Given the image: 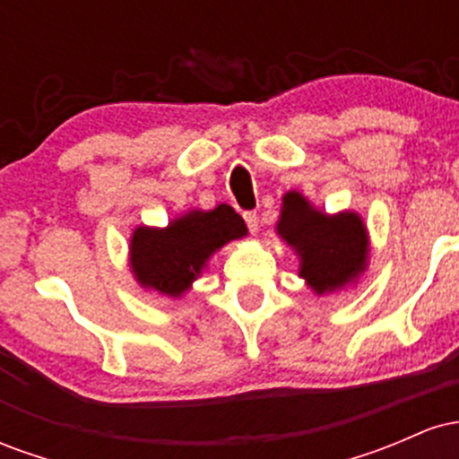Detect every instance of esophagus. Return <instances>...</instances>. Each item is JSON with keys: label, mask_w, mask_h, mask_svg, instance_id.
I'll use <instances>...</instances> for the list:
<instances>
[{"label": "esophagus", "mask_w": 459, "mask_h": 459, "mask_svg": "<svg viewBox=\"0 0 459 459\" xmlns=\"http://www.w3.org/2000/svg\"><path fill=\"white\" fill-rule=\"evenodd\" d=\"M244 220L247 224V230H250L252 235L259 233V215H256V212H246L244 213Z\"/></svg>", "instance_id": "obj_1"}]
</instances>
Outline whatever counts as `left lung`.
<instances>
[{
  "instance_id": "8db88e82",
  "label": "left lung",
  "mask_w": 459,
  "mask_h": 459,
  "mask_svg": "<svg viewBox=\"0 0 459 459\" xmlns=\"http://www.w3.org/2000/svg\"><path fill=\"white\" fill-rule=\"evenodd\" d=\"M278 233L298 250L299 276L317 293L334 291L365 270L367 230L356 213L328 218L298 192L282 200Z\"/></svg>"
}]
</instances>
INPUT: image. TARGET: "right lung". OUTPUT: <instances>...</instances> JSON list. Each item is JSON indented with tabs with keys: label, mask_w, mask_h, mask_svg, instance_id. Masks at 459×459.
I'll use <instances>...</instances> for the list:
<instances>
[{
	"label": "right lung",
	"mask_w": 459,
	"mask_h": 459,
	"mask_svg": "<svg viewBox=\"0 0 459 459\" xmlns=\"http://www.w3.org/2000/svg\"><path fill=\"white\" fill-rule=\"evenodd\" d=\"M246 233L244 220L229 204H218L213 212H192L168 229L142 226L131 239V267L140 284L177 298L196 281L218 247Z\"/></svg>",
	"instance_id": "right-lung-1"
}]
</instances>
